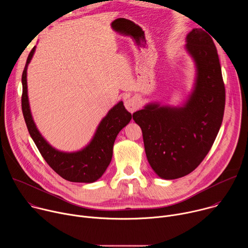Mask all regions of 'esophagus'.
Wrapping results in <instances>:
<instances>
[{
    "instance_id": "1",
    "label": "esophagus",
    "mask_w": 248,
    "mask_h": 248,
    "mask_svg": "<svg viewBox=\"0 0 248 248\" xmlns=\"http://www.w3.org/2000/svg\"><path fill=\"white\" fill-rule=\"evenodd\" d=\"M139 105H140V102L137 97H130V98H127L126 100H124L125 108L130 113L135 112L139 108Z\"/></svg>"
}]
</instances>
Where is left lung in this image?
Here are the masks:
<instances>
[{
  "label": "left lung",
  "mask_w": 248,
  "mask_h": 248,
  "mask_svg": "<svg viewBox=\"0 0 248 248\" xmlns=\"http://www.w3.org/2000/svg\"><path fill=\"white\" fill-rule=\"evenodd\" d=\"M186 49L195 62L196 79L183 107L152 103L132 115L142 129L147 160L164 180L182 178L200 165L224 117L226 91L213 39L194 28L187 34Z\"/></svg>",
  "instance_id": "8db88e82"
}]
</instances>
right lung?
I'll use <instances>...</instances> for the list:
<instances>
[{
	"mask_svg": "<svg viewBox=\"0 0 248 248\" xmlns=\"http://www.w3.org/2000/svg\"><path fill=\"white\" fill-rule=\"evenodd\" d=\"M35 47L28 55L21 78V108L24 121L34 143L47 164L62 179L73 183L91 184L99 180L111 163L113 146L119 132L130 122L132 116L119 102L99 124L90 143L77 152H62L52 147L37 129L32 119L27 95V66Z\"/></svg>",
	"mask_w": 248,
	"mask_h": 248,
	"instance_id": "obj_1",
	"label": "right lung"
}]
</instances>
